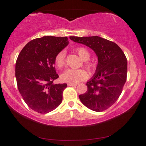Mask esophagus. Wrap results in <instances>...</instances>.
I'll return each instance as SVG.
<instances>
[{"label": "esophagus", "instance_id": "esophagus-1", "mask_svg": "<svg viewBox=\"0 0 146 146\" xmlns=\"http://www.w3.org/2000/svg\"><path fill=\"white\" fill-rule=\"evenodd\" d=\"M68 86H76L77 84H68Z\"/></svg>", "mask_w": 146, "mask_h": 146}]
</instances>
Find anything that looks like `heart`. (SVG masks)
Instances as JSON below:
<instances>
[{"label": "heart", "instance_id": "heart-1", "mask_svg": "<svg viewBox=\"0 0 146 146\" xmlns=\"http://www.w3.org/2000/svg\"><path fill=\"white\" fill-rule=\"evenodd\" d=\"M78 54L84 61H86L90 57L89 51L84 47H78L76 50ZM55 64L58 68H61L65 64L66 52L62 50L57 54L55 57ZM85 66L89 70H93L95 64L90 62H86ZM88 77L87 72L83 69H67L60 76L61 80L64 82L70 84H77L80 81L84 80Z\"/></svg>", "mask_w": 146, "mask_h": 146}]
</instances>
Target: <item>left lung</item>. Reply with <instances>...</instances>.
<instances>
[{
    "label": "left lung",
    "mask_w": 146,
    "mask_h": 146,
    "mask_svg": "<svg viewBox=\"0 0 146 146\" xmlns=\"http://www.w3.org/2000/svg\"><path fill=\"white\" fill-rule=\"evenodd\" d=\"M70 38L92 49L98 60L94 75L86 84V92L79 95V98L92 110L104 111L117 101L122 92L127 78L126 57L116 44L98 36Z\"/></svg>",
    "instance_id": "obj_1"
}]
</instances>
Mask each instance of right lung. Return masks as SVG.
Segmentation results:
<instances>
[{"instance_id": "right-lung-1", "label": "right lung", "mask_w": 146, "mask_h": 146, "mask_svg": "<svg viewBox=\"0 0 146 146\" xmlns=\"http://www.w3.org/2000/svg\"><path fill=\"white\" fill-rule=\"evenodd\" d=\"M68 43L67 37L38 38L27 43L17 58L15 76L18 89L28 106L38 113H48L62 102L67 84L53 83L59 77L54 60Z\"/></svg>"}]
</instances>
